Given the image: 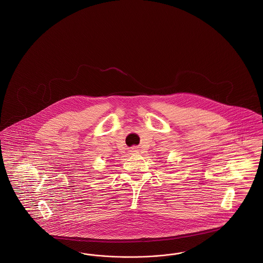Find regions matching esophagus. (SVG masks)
I'll list each match as a JSON object with an SVG mask.
<instances>
[{"mask_svg": "<svg viewBox=\"0 0 263 263\" xmlns=\"http://www.w3.org/2000/svg\"><path fill=\"white\" fill-rule=\"evenodd\" d=\"M129 152H130L132 155H133V154H138V153H139L136 147H132V148H130V149H129Z\"/></svg>", "mask_w": 263, "mask_h": 263, "instance_id": "obj_1", "label": "esophagus"}]
</instances>
